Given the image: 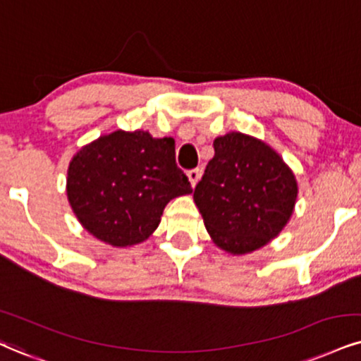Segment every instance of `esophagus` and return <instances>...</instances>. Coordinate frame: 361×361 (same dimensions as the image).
<instances>
[{"mask_svg": "<svg viewBox=\"0 0 361 361\" xmlns=\"http://www.w3.org/2000/svg\"><path fill=\"white\" fill-rule=\"evenodd\" d=\"M201 173H202V169H190V171L188 172V177H189V180H190V185H192V188H195V184H197V180L201 179Z\"/></svg>", "mask_w": 361, "mask_h": 361, "instance_id": "esophagus-1", "label": "esophagus"}]
</instances>
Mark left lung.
Masks as SVG:
<instances>
[{"label": "left lung", "mask_w": 361, "mask_h": 361, "mask_svg": "<svg viewBox=\"0 0 361 361\" xmlns=\"http://www.w3.org/2000/svg\"><path fill=\"white\" fill-rule=\"evenodd\" d=\"M298 197L296 177L268 144L241 132L214 140L194 202L216 246L246 255L281 233Z\"/></svg>", "instance_id": "1"}]
</instances>
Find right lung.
<instances>
[{
	"label": "right lung",
	"instance_id": "right-lung-1",
	"mask_svg": "<svg viewBox=\"0 0 361 361\" xmlns=\"http://www.w3.org/2000/svg\"><path fill=\"white\" fill-rule=\"evenodd\" d=\"M190 192L188 176L176 164V142L144 130H117L82 147L66 177L80 224L115 247L145 241L169 201Z\"/></svg>",
	"mask_w": 361,
	"mask_h": 361
}]
</instances>
